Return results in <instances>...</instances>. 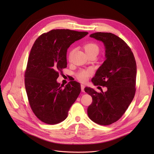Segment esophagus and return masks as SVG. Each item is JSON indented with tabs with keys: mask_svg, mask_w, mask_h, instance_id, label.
<instances>
[{
	"mask_svg": "<svg viewBox=\"0 0 154 154\" xmlns=\"http://www.w3.org/2000/svg\"><path fill=\"white\" fill-rule=\"evenodd\" d=\"M84 89H85V85L81 84V90H82V92H85Z\"/></svg>",
	"mask_w": 154,
	"mask_h": 154,
	"instance_id": "1",
	"label": "esophagus"
}]
</instances>
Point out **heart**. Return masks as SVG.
<instances>
[{
  "mask_svg": "<svg viewBox=\"0 0 154 154\" xmlns=\"http://www.w3.org/2000/svg\"><path fill=\"white\" fill-rule=\"evenodd\" d=\"M84 49L86 52V53L88 54H89L90 53L94 52V51H99V48L98 46L96 45L95 43L93 42H89L87 43L84 46ZM73 50L71 51L69 53V60L71 58V56L72 55L73 53ZM93 74V71L91 69H82L80 71H79L77 74H76V77L77 78V79L81 82H85L88 80V79H89V77L92 75V74Z\"/></svg>",
  "mask_w": 154,
  "mask_h": 154,
  "instance_id": "1",
  "label": "heart"
}]
</instances>
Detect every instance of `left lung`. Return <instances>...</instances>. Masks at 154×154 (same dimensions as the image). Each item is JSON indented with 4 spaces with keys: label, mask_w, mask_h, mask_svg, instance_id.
<instances>
[{
    "label": "left lung",
    "mask_w": 154,
    "mask_h": 154,
    "mask_svg": "<svg viewBox=\"0 0 154 154\" xmlns=\"http://www.w3.org/2000/svg\"><path fill=\"white\" fill-rule=\"evenodd\" d=\"M90 37L103 42L105 60L91 81L95 86L107 88L97 93L91 88L85 91L93 99L88 107L90 119L102 125L112 124L124 114L134 99L136 88L137 64L133 52L127 43L112 33L96 32Z\"/></svg>",
    "instance_id": "left-lung-1"
}]
</instances>
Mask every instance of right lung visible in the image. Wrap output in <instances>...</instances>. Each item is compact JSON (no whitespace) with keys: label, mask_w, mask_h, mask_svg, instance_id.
Returning <instances> with one entry per match:
<instances>
[{"label":"right lung","mask_w":154,"mask_h":154,"mask_svg":"<svg viewBox=\"0 0 154 154\" xmlns=\"http://www.w3.org/2000/svg\"><path fill=\"white\" fill-rule=\"evenodd\" d=\"M88 34L56 29L42 34L35 41L25 72V86L31 109L42 122L53 125L63 121L78 97L81 91L79 82L71 81L63 88L57 79L67 67L68 49Z\"/></svg>","instance_id":"obj_1"}]
</instances>
